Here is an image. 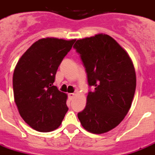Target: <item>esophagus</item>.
Listing matches in <instances>:
<instances>
[{
	"label": "esophagus",
	"instance_id": "34e87169",
	"mask_svg": "<svg viewBox=\"0 0 155 155\" xmlns=\"http://www.w3.org/2000/svg\"><path fill=\"white\" fill-rule=\"evenodd\" d=\"M74 96H75V94H73V93H70V94H69V98L70 99H73L74 98Z\"/></svg>",
	"mask_w": 155,
	"mask_h": 155
}]
</instances>
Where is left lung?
I'll return each mask as SVG.
<instances>
[{
	"mask_svg": "<svg viewBox=\"0 0 155 155\" xmlns=\"http://www.w3.org/2000/svg\"><path fill=\"white\" fill-rule=\"evenodd\" d=\"M89 91L86 107L78 113L81 125L93 134L110 131L123 120L136 90V74L131 59L107 35L77 40Z\"/></svg>",
	"mask_w": 155,
	"mask_h": 155,
	"instance_id": "obj_1",
	"label": "left lung"
}]
</instances>
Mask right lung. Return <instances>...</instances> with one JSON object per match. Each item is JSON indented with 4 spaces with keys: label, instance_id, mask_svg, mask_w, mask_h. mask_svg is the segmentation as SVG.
I'll use <instances>...</instances> for the list:
<instances>
[{
    "label": "right lung",
    "instance_id": "add662e5",
    "mask_svg": "<svg viewBox=\"0 0 155 155\" xmlns=\"http://www.w3.org/2000/svg\"><path fill=\"white\" fill-rule=\"evenodd\" d=\"M75 39H39L18 62L13 76L14 101L27 124L39 132L56 129L67 111V95L53 86L61 61Z\"/></svg>",
    "mask_w": 155,
    "mask_h": 155
}]
</instances>
